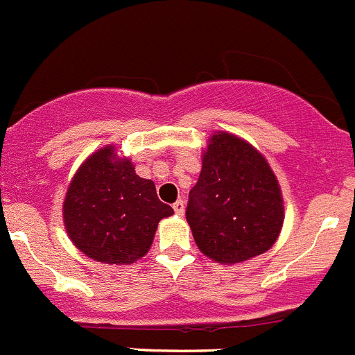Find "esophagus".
Here are the masks:
<instances>
[{"label":"esophagus","instance_id":"obj_1","mask_svg":"<svg viewBox=\"0 0 355 355\" xmlns=\"http://www.w3.org/2000/svg\"><path fill=\"white\" fill-rule=\"evenodd\" d=\"M173 209L178 216H182V214H184V202H182V200H178V202L173 205Z\"/></svg>","mask_w":355,"mask_h":355}]
</instances>
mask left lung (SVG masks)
Wrapping results in <instances>:
<instances>
[{
    "instance_id": "obj_1",
    "label": "left lung",
    "mask_w": 355,
    "mask_h": 355,
    "mask_svg": "<svg viewBox=\"0 0 355 355\" xmlns=\"http://www.w3.org/2000/svg\"><path fill=\"white\" fill-rule=\"evenodd\" d=\"M283 219L282 188L264 155L230 132L212 135L186 207L202 254L220 264L248 261L275 245Z\"/></svg>"
}]
</instances>
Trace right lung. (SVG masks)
Masks as SVG:
<instances>
[{"label":"right lung","instance_id":"1","mask_svg":"<svg viewBox=\"0 0 355 355\" xmlns=\"http://www.w3.org/2000/svg\"><path fill=\"white\" fill-rule=\"evenodd\" d=\"M174 210L139 178L129 159L105 146L84 160L67 189L63 223L72 243L93 261L132 264L150 250L157 226Z\"/></svg>","mask_w":355,"mask_h":355}]
</instances>
